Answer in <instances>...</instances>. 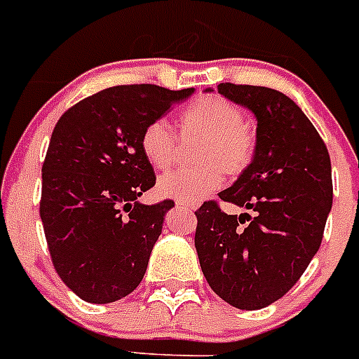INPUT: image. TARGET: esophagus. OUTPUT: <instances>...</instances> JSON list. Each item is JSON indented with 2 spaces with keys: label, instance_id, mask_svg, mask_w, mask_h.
I'll return each mask as SVG.
<instances>
[{
  "label": "esophagus",
  "instance_id": "1",
  "mask_svg": "<svg viewBox=\"0 0 359 359\" xmlns=\"http://www.w3.org/2000/svg\"><path fill=\"white\" fill-rule=\"evenodd\" d=\"M177 206H179V208H186V210H197V204L186 203V201H177Z\"/></svg>",
  "mask_w": 359,
  "mask_h": 359
}]
</instances>
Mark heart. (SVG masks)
<instances>
[{"instance_id": "b5f03b06", "label": "heart", "mask_w": 359, "mask_h": 359, "mask_svg": "<svg viewBox=\"0 0 359 359\" xmlns=\"http://www.w3.org/2000/svg\"><path fill=\"white\" fill-rule=\"evenodd\" d=\"M180 137L201 142L194 153L198 168L164 175L158 191L186 203H197L219 188L222 173L236 179L254 162L257 138L239 105L219 95L201 96L180 113ZM146 161L158 171L170 170L179 156V140L162 118L146 123L140 135Z\"/></svg>"}]
</instances>
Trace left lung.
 I'll list each match as a JSON object with an SVG mask.
<instances>
[{"label":"left lung","instance_id":"left-lung-1","mask_svg":"<svg viewBox=\"0 0 359 359\" xmlns=\"http://www.w3.org/2000/svg\"><path fill=\"white\" fill-rule=\"evenodd\" d=\"M217 91L257 118L254 162L219 194L252 215H228L217 201H204L195 212V248L217 296L259 310L299 281L321 246L332 208L330 156L306 114L283 93L228 82Z\"/></svg>","mask_w":359,"mask_h":359}]
</instances>
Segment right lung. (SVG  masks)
Instances as JSON below:
<instances>
[{
  "instance_id": "1",
  "label": "right lung",
  "mask_w": 359,
  "mask_h": 359,
  "mask_svg": "<svg viewBox=\"0 0 359 359\" xmlns=\"http://www.w3.org/2000/svg\"><path fill=\"white\" fill-rule=\"evenodd\" d=\"M191 93L153 83L107 87L54 126L41 165L40 217L54 270L80 299L113 303L144 279L175 203L137 201L156 182L140 135Z\"/></svg>"
}]
</instances>
